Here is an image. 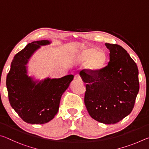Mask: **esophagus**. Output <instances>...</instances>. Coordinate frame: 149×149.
Returning <instances> with one entry per match:
<instances>
[{"instance_id":"obj_1","label":"esophagus","mask_w":149,"mask_h":149,"mask_svg":"<svg viewBox=\"0 0 149 149\" xmlns=\"http://www.w3.org/2000/svg\"><path fill=\"white\" fill-rule=\"evenodd\" d=\"M74 79H75V80H77V81H82L81 77L80 75H78V74H77V75H75V77H74Z\"/></svg>"}]
</instances>
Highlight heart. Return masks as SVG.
Returning a JSON list of instances; mask_svg holds the SVG:
<instances>
[{
  "label": "heart",
  "mask_w": 149,
  "mask_h": 149,
  "mask_svg": "<svg viewBox=\"0 0 149 149\" xmlns=\"http://www.w3.org/2000/svg\"><path fill=\"white\" fill-rule=\"evenodd\" d=\"M78 60L81 64H86V68L92 73L100 72L105 67L108 56L106 52L97 48H87L81 51Z\"/></svg>",
  "instance_id": "heart-1"
}]
</instances>
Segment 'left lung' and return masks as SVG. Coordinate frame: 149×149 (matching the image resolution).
<instances>
[{
	"label": "left lung",
	"mask_w": 149,
	"mask_h": 149,
	"mask_svg": "<svg viewBox=\"0 0 149 149\" xmlns=\"http://www.w3.org/2000/svg\"><path fill=\"white\" fill-rule=\"evenodd\" d=\"M110 61L100 72L83 70L79 75L86 84L84 102L91 117L114 124L129 115L139 90L137 65L122 47L105 43Z\"/></svg>",
	"instance_id": "obj_1"
}]
</instances>
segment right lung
Returning a JSON list of instances; mask_svg holds the SVG:
<instances>
[{"label":"right lung","mask_w":149,"mask_h":149,"mask_svg":"<svg viewBox=\"0 0 149 149\" xmlns=\"http://www.w3.org/2000/svg\"><path fill=\"white\" fill-rule=\"evenodd\" d=\"M48 40L33 41L15 55L6 77L9 102L24 122L43 124L52 120L58 111L60 99L74 79L68 75L58 79H35L27 74V64L41 46L50 45Z\"/></svg>","instance_id":"right-lung-1"}]
</instances>
